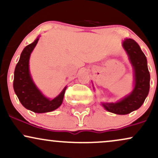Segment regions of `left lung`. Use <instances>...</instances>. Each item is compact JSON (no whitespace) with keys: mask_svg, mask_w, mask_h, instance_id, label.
<instances>
[{"mask_svg":"<svg viewBox=\"0 0 158 158\" xmlns=\"http://www.w3.org/2000/svg\"><path fill=\"white\" fill-rule=\"evenodd\" d=\"M130 62L135 71V88L129 95L119 102L102 103L108 111L125 115L138 109L148 96L150 87V74L148 70L147 59L135 40L125 39L123 43Z\"/></svg>","mask_w":158,"mask_h":158,"instance_id":"obj_1","label":"left lung"}]
</instances>
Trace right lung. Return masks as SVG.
Listing matches in <instances>:
<instances>
[{
	"label": "right lung",
	"instance_id": "obj_1",
	"mask_svg": "<svg viewBox=\"0 0 158 158\" xmlns=\"http://www.w3.org/2000/svg\"><path fill=\"white\" fill-rule=\"evenodd\" d=\"M39 41V38L27 45L21 52L14 72L13 88L22 106L35 113H46L56 110L62 103L67 87L53 99L46 98L34 84L29 70L30 54Z\"/></svg>",
	"mask_w": 158,
	"mask_h": 158
}]
</instances>
